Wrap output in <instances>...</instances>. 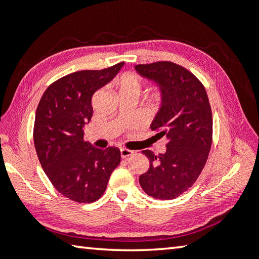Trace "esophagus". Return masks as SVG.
Listing matches in <instances>:
<instances>
[{
    "instance_id": "1",
    "label": "esophagus",
    "mask_w": 259,
    "mask_h": 259,
    "mask_svg": "<svg viewBox=\"0 0 259 259\" xmlns=\"http://www.w3.org/2000/svg\"><path fill=\"white\" fill-rule=\"evenodd\" d=\"M120 152H121V157H122L123 159L130 157V155L134 153L133 151H130V150H128V149H121Z\"/></svg>"
}]
</instances>
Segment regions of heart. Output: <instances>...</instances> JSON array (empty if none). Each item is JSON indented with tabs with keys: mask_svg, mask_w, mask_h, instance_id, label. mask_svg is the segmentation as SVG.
<instances>
[{
	"mask_svg": "<svg viewBox=\"0 0 259 259\" xmlns=\"http://www.w3.org/2000/svg\"><path fill=\"white\" fill-rule=\"evenodd\" d=\"M115 85L120 89V92H136L139 94L142 90V81L139 78L131 72H124L115 80ZM162 94L160 91H155L152 94L151 100L153 102L161 101Z\"/></svg>",
	"mask_w": 259,
	"mask_h": 259,
	"instance_id": "1",
	"label": "heart"
}]
</instances>
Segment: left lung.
Instances as JSON below:
<instances>
[{
    "instance_id": "left-lung-1",
    "label": "left lung",
    "mask_w": 259,
    "mask_h": 259,
    "mask_svg": "<svg viewBox=\"0 0 259 259\" xmlns=\"http://www.w3.org/2000/svg\"><path fill=\"white\" fill-rule=\"evenodd\" d=\"M135 69L162 94L151 129L167 141L165 153L143 151L150 168L139 176V184L153 198L173 199L192 187L206 163L212 144L210 102L203 84L181 65L161 61Z\"/></svg>"
}]
</instances>
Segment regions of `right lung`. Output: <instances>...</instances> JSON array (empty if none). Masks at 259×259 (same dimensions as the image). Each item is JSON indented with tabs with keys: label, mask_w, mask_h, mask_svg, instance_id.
<instances>
[{
	"label": "right lung",
	"mask_w": 259,
	"mask_h": 259,
	"mask_svg": "<svg viewBox=\"0 0 259 259\" xmlns=\"http://www.w3.org/2000/svg\"><path fill=\"white\" fill-rule=\"evenodd\" d=\"M123 65L72 72L49 85L39 101L33 130L36 154L49 181L73 202L99 199L121 161L117 147L101 150L85 142L83 128L91 121L94 92Z\"/></svg>",
	"instance_id": "obj_1"
}]
</instances>
